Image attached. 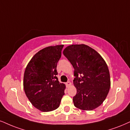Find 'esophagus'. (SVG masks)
I'll use <instances>...</instances> for the list:
<instances>
[{
  "instance_id": "34e87169",
  "label": "esophagus",
  "mask_w": 130,
  "mask_h": 130,
  "mask_svg": "<svg viewBox=\"0 0 130 130\" xmlns=\"http://www.w3.org/2000/svg\"><path fill=\"white\" fill-rule=\"evenodd\" d=\"M71 84H72V83H70V81H68V82L66 83V85H67V86H70V85H71Z\"/></svg>"
}]
</instances>
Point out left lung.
Returning a JSON list of instances; mask_svg holds the SVG:
<instances>
[{"label": "left lung", "instance_id": "8db88e82", "mask_svg": "<svg viewBox=\"0 0 130 130\" xmlns=\"http://www.w3.org/2000/svg\"><path fill=\"white\" fill-rule=\"evenodd\" d=\"M63 54L74 68L73 84L76 94L74 105L83 110H92L101 105L110 87V72L100 54L86 44H72Z\"/></svg>", "mask_w": 130, "mask_h": 130}]
</instances>
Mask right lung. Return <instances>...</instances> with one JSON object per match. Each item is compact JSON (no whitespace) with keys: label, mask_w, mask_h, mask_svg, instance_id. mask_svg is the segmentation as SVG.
I'll use <instances>...</instances> for the list:
<instances>
[{"label":"right lung","mask_w":130,"mask_h":130,"mask_svg":"<svg viewBox=\"0 0 130 130\" xmlns=\"http://www.w3.org/2000/svg\"><path fill=\"white\" fill-rule=\"evenodd\" d=\"M64 45L49 46L36 54L27 65L23 88L33 106L43 112L51 111L60 106L64 94L65 84L58 80L57 62Z\"/></svg>","instance_id":"1"}]
</instances>
